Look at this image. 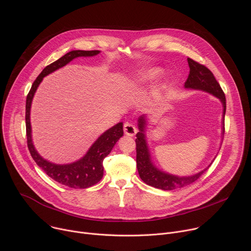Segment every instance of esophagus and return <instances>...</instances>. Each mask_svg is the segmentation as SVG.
<instances>
[{"label": "esophagus", "mask_w": 251, "mask_h": 251, "mask_svg": "<svg viewBox=\"0 0 251 251\" xmlns=\"http://www.w3.org/2000/svg\"><path fill=\"white\" fill-rule=\"evenodd\" d=\"M123 130H124V133L126 135L131 136V137H133L137 132L136 127L132 123H125L124 126H123Z\"/></svg>", "instance_id": "obj_1"}]
</instances>
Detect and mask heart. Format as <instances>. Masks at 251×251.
<instances>
[{"label":"heart","instance_id":"1","mask_svg":"<svg viewBox=\"0 0 251 251\" xmlns=\"http://www.w3.org/2000/svg\"><path fill=\"white\" fill-rule=\"evenodd\" d=\"M160 75V69L158 68H151L144 71H141L136 76H134L128 82V91L135 92L143 87H145L152 81H154Z\"/></svg>","mask_w":251,"mask_h":251}]
</instances>
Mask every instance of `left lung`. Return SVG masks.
I'll list each match as a JSON object with an SVG mask.
<instances>
[{
    "instance_id": "1",
    "label": "left lung",
    "mask_w": 251,
    "mask_h": 251,
    "mask_svg": "<svg viewBox=\"0 0 251 251\" xmlns=\"http://www.w3.org/2000/svg\"><path fill=\"white\" fill-rule=\"evenodd\" d=\"M188 62L190 66V75L188 76L187 81L185 82V87L193 88V89H201L219 97L224 104V118H225L226 109V95L220 83L217 81L216 77H214L213 74L205 65L190 57L188 58ZM145 124H146L145 118L140 117L139 123H138L140 131L136 134L137 138L135 142H136V153H137L136 162H137L138 173L140 177L142 178V181L146 183L147 185L157 189L164 190V191L183 188L197 181L198 178L210 167L209 165L205 170L191 176H176L169 175L157 170L152 165L150 160V154L147 148L145 134H144ZM224 130H225V124H224Z\"/></svg>"
}]
</instances>
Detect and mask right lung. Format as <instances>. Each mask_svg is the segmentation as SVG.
I'll return each instance as SVG.
<instances>
[{
  "mask_svg": "<svg viewBox=\"0 0 251 251\" xmlns=\"http://www.w3.org/2000/svg\"><path fill=\"white\" fill-rule=\"evenodd\" d=\"M99 53V50H73L59 59L49 64L44 68L30 87L25 101V131L28 151L37 163L55 182L73 189H86L97 184L103 176V160L108 155L116 142L123 136V124L118 123L109 130L104 132L91 146L86 155L77 162L68 165H55L43 159L35 151L31 141V129L29 122V111L32 97L43 78L52 71L64 66L69 61L78 56H92Z\"/></svg>",
  "mask_w": 251,
  "mask_h": 251,
  "instance_id": "add662e5",
  "label": "right lung"
}]
</instances>
